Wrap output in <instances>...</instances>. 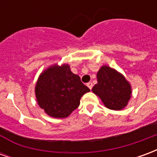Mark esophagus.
<instances>
[{"instance_id":"obj_1","label":"esophagus","mask_w":157,"mask_h":157,"mask_svg":"<svg viewBox=\"0 0 157 157\" xmlns=\"http://www.w3.org/2000/svg\"><path fill=\"white\" fill-rule=\"evenodd\" d=\"M86 86H88L89 89H92V86H93V85H92V82H88L87 84H86Z\"/></svg>"}]
</instances>
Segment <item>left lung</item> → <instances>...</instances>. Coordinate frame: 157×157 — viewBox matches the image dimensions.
Masks as SVG:
<instances>
[{
	"instance_id": "1",
	"label": "left lung",
	"mask_w": 157,
	"mask_h": 157,
	"mask_svg": "<svg viewBox=\"0 0 157 157\" xmlns=\"http://www.w3.org/2000/svg\"><path fill=\"white\" fill-rule=\"evenodd\" d=\"M97 77L98 83L92 87V92L102 99L109 109H124L131 97V87L126 79L106 65L99 70Z\"/></svg>"
}]
</instances>
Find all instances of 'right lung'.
Masks as SVG:
<instances>
[{"label": "right lung", "instance_id": "1", "mask_svg": "<svg viewBox=\"0 0 157 157\" xmlns=\"http://www.w3.org/2000/svg\"><path fill=\"white\" fill-rule=\"evenodd\" d=\"M90 89L68 65H54L39 76L35 93L39 107L54 118H66L80 105V99Z\"/></svg>", "mask_w": 157, "mask_h": 157}]
</instances>
